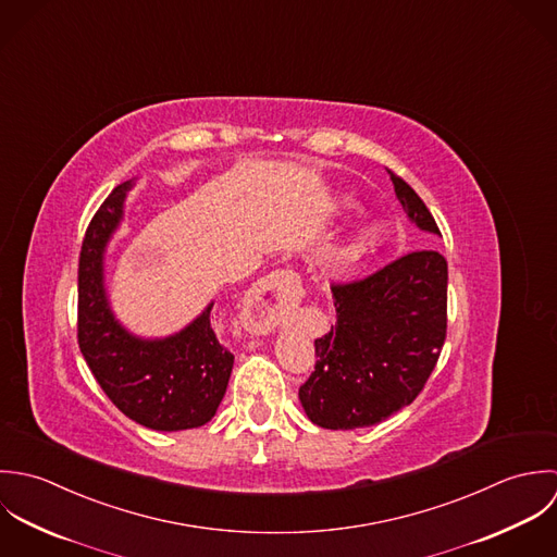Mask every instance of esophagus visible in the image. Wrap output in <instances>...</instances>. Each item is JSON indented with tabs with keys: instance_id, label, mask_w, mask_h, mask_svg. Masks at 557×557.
<instances>
[{
	"instance_id": "obj_1",
	"label": "esophagus",
	"mask_w": 557,
	"mask_h": 557,
	"mask_svg": "<svg viewBox=\"0 0 557 557\" xmlns=\"http://www.w3.org/2000/svg\"><path fill=\"white\" fill-rule=\"evenodd\" d=\"M301 293H304L301 280L295 271L282 269V271L271 273L251 293V299H249V310L253 317L251 325L256 330L275 327L277 314L284 308L295 306L301 299Z\"/></svg>"
}]
</instances>
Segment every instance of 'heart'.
<instances>
[{
    "label": "heart",
    "instance_id": "heart-1",
    "mask_svg": "<svg viewBox=\"0 0 557 557\" xmlns=\"http://www.w3.org/2000/svg\"><path fill=\"white\" fill-rule=\"evenodd\" d=\"M376 243H379V234H376L374 227H370V230H363V232L357 236V240H355L352 247H355L357 253H366V251L374 249Z\"/></svg>",
    "mask_w": 557,
    "mask_h": 557
}]
</instances>
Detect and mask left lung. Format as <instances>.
Wrapping results in <instances>:
<instances>
[{"instance_id":"obj_1","label":"left lung","mask_w":557,"mask_h":557,"mask_svg":"<svg viewBox=\"0 0 557 557\" xmlns=\"http://www.w3.org/2000/svg\"><path fill=\"white\" fill-rule=\"evenodd\" d=\"M387 174L409 220L442 234L411 185ZM332 295L335 325L314 339L317 363L299 400L321 429L372 426L411 405L437 366L447 332V262L435 249L409 251L361 280L334 282Z\"/></svg>"}]
</instances>
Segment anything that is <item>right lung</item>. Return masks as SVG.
I'll list each match as a JSON object with an SVG mask.
<instances>
[{"instance_id": "right-lung-1", "label": "right lung", "mask_w": 557, "mask_h": 557, "mask_svg": "<svg viewBox=\"0 0 557 557\" xmlns=\"http://www.w3.org/2000/svg\"><path fill=\"white\" fill-rule=\"evenodd\" d=\"M131 185H117L86 230L77 273V342L97 383L126 418L152 431L198 429L211 422L222 403L234 355L213 332V304L187 330L165 339H139L113 321L103 251Z\"/></svg>"}]
</instances>
